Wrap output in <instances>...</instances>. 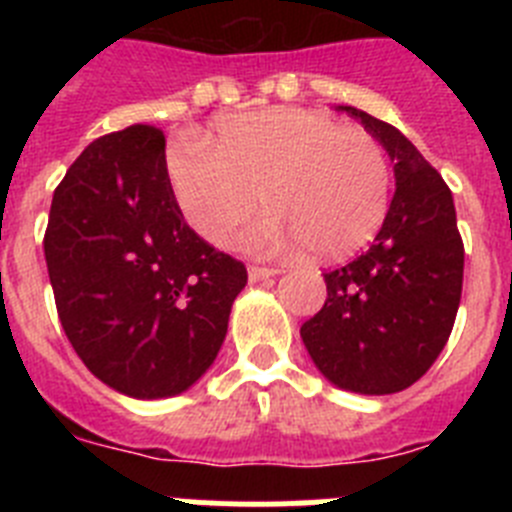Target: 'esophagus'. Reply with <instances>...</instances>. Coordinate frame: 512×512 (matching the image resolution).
<instances>
[{"label": "esophagus", "mask_w": 512, "mask_h": 512, "mask_svg": "<svg viewBox=\"0 0 512 512\" xmlns=\"http://www.w3.org/2000/svg\"><path fill=\"white\" fill-rule=\"evenodd\" d=\"M279 269H269V266H248V279L251 282H261V279L277 277Z\"/></svg>", "instance_id": "esophagus-1"}]
</instances>
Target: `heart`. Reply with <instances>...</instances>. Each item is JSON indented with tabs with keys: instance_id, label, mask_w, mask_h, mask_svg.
Listing matches in <instances>:
<instances>
[{
	"instance_id": "b5f03b06",
	"label": "heart",
	"mask_w": 512,
	"mask_h": 512,
	"mask_svg": "<svg viewBox=\"0 0 512 512\" xmlns=\"http://www.w3.org/2000/svg\"><path fill=\"white\" fill-rule=\"evenodd\" d=\"M169 179L187 223L225 243L261 202L271 207L246 233L251 251L305 243L315 259H343L372 241L390 210V164L361 128L302 107L225 117L210 138L171 143Z\"/></svg>"
}]
</instances>
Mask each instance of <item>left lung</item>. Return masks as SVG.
<instances>
[{
	"label": "left lung",
	"instance_id": "left-lung-1",
	"mask_svg": "<svg viewBox=\"0 0 512 512\" xmlns=\"http://www.w3.org/2000/svg\"><path fill=\"white\" fill-rule=\"evenodd\" d=\"M382 143L395 197L369 251L325 277L328 300L300 328L318 372L338 390L392 395L418 382L454 328L464 243L454 197L397 128L338 104Z\"/></svg>",
	"mask_w": 512,
	"mask_h": 512
}]
</instances>
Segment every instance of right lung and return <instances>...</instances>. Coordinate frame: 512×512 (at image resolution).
Masks as SVG:
<instances>
[{"mask_svg":"<svg viewBox=\"0 0 512 512\" xmlns=\"http://www.w3.org/2000/svg\"><path fill=\"white\" fill-rule=\"evenodd\" d=\"M43 248L74 351L135 400L182 395L210 369L248 282L241 261L184 223L151 125L81 151L53 192Z\"/></svg>","mask_w":512,"mask_h":512,"instance_id":"add662e5","label":"right lung"}]
</instances>
